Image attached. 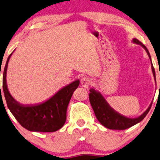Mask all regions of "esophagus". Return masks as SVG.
Wrapping results in <instances>:
<instances>
[{
    "label": "esophagus",
    "mask_w": 160,
    "mask_h": 160,
    "mask_svg": "<svg viewBox=\"0 0 160 160\" xmlns=\"http://www.w3.org/2000/svg\"><path fill=\"white\" fill-rule=\"evenodd\" d=\"M91 84V80L88 77H84L81 80V86L84 88H88Z\"/></svg>",
    "instance_id": "obj_1"
}]
</instances>
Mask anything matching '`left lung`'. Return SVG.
I'll list each match as a JSON object with an SVG mask.
<instances>
[{
	"label": "left lung",
	"instance_id": "8db88e82",
	"mask_svg": "<svg viewBox=\"0 0 160 160\" xmlns=\"http://www.w3.org/2000/svg\"><path fill=\"white\" fill-rule=\"evenodd\" d=\"M132 42L135 44H139L146 51L147 54L149 57L151 63H152V69L153 72V75H154V80L156 81V75H155V70L153 67L152 58H151L150 53L148 52V49L146 47L142 44L139 40L137 39H133ZM157 85V84H156ZM89 100H90V103L92 107L93 112H94L95 116L97 117V120L100 123L105 127L106 128L110 129H117V130H123V129H128L129 127L134 126V125L137 124L143 119L148 112H149L152 107V102L150 104L149 107L147 108V110L145 111L142 115L137 118H128L123 115H121L116 111L113 108L110 107V105L108 103L106 99L104 98L102 93L94 88L90 89V93H89Z\"/></svg>",
	"mask_w": 160,
	"mask_h": 160
}]
</instances>
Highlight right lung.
<instances>
[{
	"label": "right lung",
	"mask_w": 160,
	"mask_h": 160,
	"mask_svg": "<svg viewBox=\"0 0 160 160\" xmlns=\"http://www.w3.org/2000/svg\"><path fill=\"white\" fill-rule=\"evenodd\" d=\"M12 53L8 57L3 74V90L8 108L21 126L28 130L52 132L60 129L66 122L68 105L74 90L80 84V80H77L63 87L42 103L23 105L10 94L6 83L8 63Z\"/></svg>",
	"instance_id": "right-lung-1"
}]
</instances>
